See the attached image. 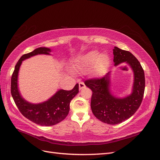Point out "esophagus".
<instances>
[{
	"mask_svg": "<svg viewBox=\"0 0 160 160\" xmlns=\"http://www.w3.org/2000/svg\"><path fill=\"white\" fill-rule=\"evenodd\" d=\"M79 88L80 90L83 89V88H85V85L83 82H79Z\"/></svg>",
	"mask_w": 160,
	"mask_h": 160,
	"instance_id": "obj_1",
	"label": "esophagus"
}]
</instances>
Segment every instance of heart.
Masks as SVG:
<instances>
[{
	"label": "heart",
	"instance_id": "b5f03b06",
	"mask_svg": "<svg viewBox=\"0 0 160 160\" xmlns=\"http://www.w3.org/2000/svg\"><path fill=\"white\" fill-rule=\"evenodd\" d=\"M109 57L106 53L99 55V51L93 50L81 55L75 60L77 69L85 71L92 66V72L96 76L102 75L109 65Z\"/></svg>",
	"mask_w": 160,
	"mask_h": 160
}]
</instances>
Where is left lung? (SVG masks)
Listing matches in <instances>:
<instances>
[{
    "instance_id": "left-lung-1",
    "label": "left lung",
    "mask_w": 160,
    "mask_h": 160,
    "mask_svg": "<svg viewBox=\"0 0 160 160\" xmlns=\"http://www.w3.org/2000/svg\"><path fill=\"white\" fill-rule=\"evenodd\" d=\"M113 51L115 66L125 62L133 72L132 93L123 98L111 94V72L101 78L86 80L85 84L93 92L91 108L93 115L105 123L116 125L132 117L139 108L144 94L145 75L141 64L132 53L117 47Z\"/></svg>"
}]
</instances>
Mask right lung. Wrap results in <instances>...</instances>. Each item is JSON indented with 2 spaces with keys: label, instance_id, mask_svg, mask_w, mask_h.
I'll use <instances>...</instances> for the list:
<instances>
[{
  "label": "right lung",
  "instance_id": "right-lung-1",
  "mask_svg": "<svg viewBox=\"0 0 160 160\" xmlns=\"http://www.w3.org/2000/svg\"><path fill=\"white\" fill-rule=\"evenodd\" d=\"M49 48L39 47L23 55L17 62L11 77V91L20 112L31 122L42 126H51L65 119L69 112L70 102L79 93V84L70 91L60 89L50 99L41 103H31L22 98L18 88V71L22 61L37 55H50Z\"/></svg>",
  "mask_w": 160,
  "mask_h": 160
}]
</instances>
